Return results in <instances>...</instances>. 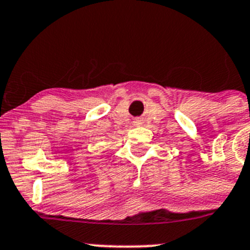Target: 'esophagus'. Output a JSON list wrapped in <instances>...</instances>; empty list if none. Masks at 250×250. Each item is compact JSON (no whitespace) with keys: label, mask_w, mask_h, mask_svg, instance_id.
Listing matches in <instances>:
<instances>
[{"label":"esophagus","mask_w":250,"mask_h":250,"mask_svg":"<svg viewBox=\"0 0 250 250\" xmlns=\"http://www.w3.org/2000/svg\"><path fill=\"white\" fill-rule=\"evenodd\" d=\"M135 125H142V122H140V121H135Z\"/></svg>","instance_id":"obj_1"}]
</instances>
